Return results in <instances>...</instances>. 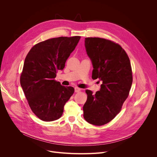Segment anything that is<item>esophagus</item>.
I'll list each match as a JSON object with an SVG mask.
<instances>
[{
    "mask_svg": "<svg viewBox=\"0 0 157 157\" xmlns=\"http://www.w3.org/2000/svg\"><path fill=\"white\" fill-rule=\"evenodd\" d=\"M81 91V89H80V88H79V87H75V91L76 93L79 92V91Z\"/></svg>",
    "mask_w": 157,
    "mask_h": 157,
    "instance_id": "1",
    "label": "esophagus"
}]
</instances>
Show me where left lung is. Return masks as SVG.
Masks as SVG:
<instances>
[{
	"mask_svg": "<svg viewBox=\"0 0 157 157\" xmlns=\"http://www.w3.org/2000/svg\"><path fill=\"white\" fill-rule=\"evenodd\" d=\"M84 46L93 66L92 78L102 81L95 94L86 89L84 118L95 125L113 120L121 110L132 84L130 59L119 44L101 38H86Z\"/></svg>",
	"mask_w": 157,
	"mask_h": 157,
	"instance_id": "8db88e82",
	"label": "left lung"
}]
</instances>
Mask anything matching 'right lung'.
<instances>
[{"mask_svg":"<svg viewBox=\"0 0 157 157\" xmlns=\"http://www.w3.org/2000/svg\"><path fill=\"white\" fill-rule=\"evenodd\" d=\"M80 36L58 37L41 41L27 54L20 76V84L33 113L41 120L60 118L64 106L75 89L56 81V73L63 70Z\"/></svg>","mask_w":157,"mask_h":157,"instance_id":"right-lung-1","label":"right lung"}]
</instances>
